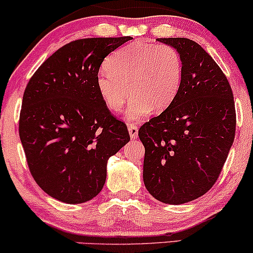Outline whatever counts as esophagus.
I'll return each mask as SVG.
<instances>
[{
  "label": "esophagus",
  "mask_w": 253,
  "mask_h": 253,
  "mask_svg": "<svg viewBox=\"0 0 253 253\" xmlns=\"http://www.w3.org/2000/svg\"><path fill=\"white\" fill-rule=\"evenodd\" d=\"M128 132H129V135L132 139L138 138V126H136L135 124H133V123L128 124Z\"/></svg>",
  "instance_id": "obj_1"
}]
</instances>
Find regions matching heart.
<instances>
[{
    "label": "heart",
    "instance_id": "obj_1",
    "mask_svg": "<svg viewBox=\"0 0 253 253\" xmlns=\"http://www.w3.org/2000/svg\"><path fill=\"white\" fill-rule=\"evenodd\" d=\"M182 74V58L176 48L134 42L110 54L106 70L96 78V86L113 113H120L132 94L134 97L127 117L139 120L150 110L161 113L172 103L181 86Z\"/></svg>",
    "mask_w": 253,
    "mask_h": 253
}]
</instances>
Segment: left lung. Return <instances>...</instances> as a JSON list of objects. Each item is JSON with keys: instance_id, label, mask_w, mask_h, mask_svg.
<instances>
[{"instance_id": "8db88e82", "label": "left lung", "mask_w": 253, "mask_h": 253, "mask_svg": "<svg viewBox=\"0 0 253 253\" xmlns=\"http://www.w3.org/2000/svg\"><path fill=\"white\" fill-rule=\"evenodd\" d=\"M182 58L172 103L139 128L145 147L144 183L158 201L182 205L216 182L236 134L233 92L219 65L199 43L161 38Z\"/></svg>"}]
</instances>
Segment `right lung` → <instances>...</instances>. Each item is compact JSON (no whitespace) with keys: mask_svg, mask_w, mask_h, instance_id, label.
<instances>
[{"mask_svg":"<svg viewBox=\"0 0 253 253\" xmlns=\"http://www.w3.org/2000/svg\"><path fill=\"white\" fill-rule=\"evenodd\" d=\"M130 37L71 42L28 81L19 134L34 181L56 200L76 205L102 190L107 162L129 141L126 124L110 113L96 86L100 66Z\"/></svg>","mask_w":253,"mask_h":253,"instance_id":"1","label":"right lung"}]
</instances>
